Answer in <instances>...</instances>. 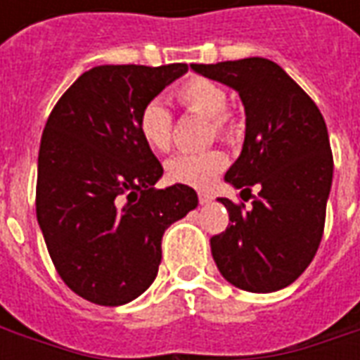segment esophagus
Segmentation results:
<instances>
[{"instance_id": "esophagus-1", "label": "esophagus", "mask_w": 360, "mask_h": 360, "mask_svg": "<svg viewBox=\"0 0 360 360\" xmlns=\"http://www.w3.org/2000/svg\"><path fill=\"white\" fill-rule=\"evenodd\" d=\"M198 200H200V204H208L212 200V196L208 193H198Z\"/></svg>"}]
</instances>
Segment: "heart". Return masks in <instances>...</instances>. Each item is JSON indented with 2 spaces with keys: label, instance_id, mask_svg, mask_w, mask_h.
Instances as JSON below:
<instances>
[{
  "label": "heart",
  "instance_id": "b5f03b06",
  "mask_svg": "<svg viewBox=\"0 0 360 360\" xmlns=\"http://www.w3.org/2000/svg\"><path fill=\"white\" fill-rule=\"evenodd\" d=\"M175 100L183 110L208 117V136L233 139L237 134V117L226 105V89L206 77H191L175 89ZM139 134L144 144L154 152L164 154L172 148L173 117L172 111L160 100L148 102L136 119ZM227 156L224 150L210 148L193 154H177L165 164V175L173 183L191 187H208L226 169Z\"/></svg>",
  "mask_w": 360,
  "mask_h": 360
}]
</instances>
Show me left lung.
Wrapping results in <instances>:
<instances>
[{
  "label": "left lung",
  "mask_w": 360,
  "mask_h": 360,
  "mask_svg": "<svg viewBox=\"0 0 360 360\" xmlns=\"http://www.w3.org/2000/svg\"><path fill=\"white\" fill-rule=\"evenodd\" d=\"M193 71L239 92L247 115L241 156L226 181L259 195L252 206L218 198L229 226L210 239L221 276L243 291L271 293L309 268L322 241L333 158L318 105L270 59L193 63Z\"/></svg>",
  "instance_id": "obj_1"
}]
</instances>
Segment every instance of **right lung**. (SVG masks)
<instances>
[{"instance_id": "right-lung-1", "label": "right lung", "mask_w": 360, "mask_h": 360, "mask_svg": "<svg viewBox=\"0 0 360 360\" xmlns=\"http://www.w3.org/2000/svg\"><path fill=\"white\" fill-rule=\"evenodd\" d=\"M187 71V63L94 67L44 127L36 218L58 274L86 301L119 307L144 293L164 231L198 204L188 185L154 188L164 167L136 127L142 108Z\"/></svg>"}]
</instances>
